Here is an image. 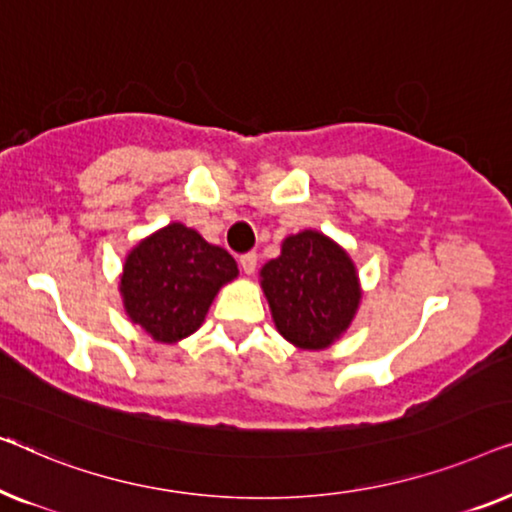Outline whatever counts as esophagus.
I'll return each instance as SVG.
<instances>
[{
	"label": "esophagus",
	"mask_w": 512,
	"mask_h": 512,
	"mask_svg": "<svg viewBox=\"0 0 512 512\" xmlns=\"http://www.w3.org/2000/svg\"><path fill=\"white\" fill-rule=\"evenodd\" d=\"M239 264H241V269L246 271V273H255V269H257V253H243L239 257Z\"/></svg>",
	"instance_id": "obj_1"
}]
</instances>
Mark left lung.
Here are the masks:
<instances>
[{"instance_id":"1","label":"left lung","mask_w":512,"mask_h":512,"mask_svg":"<svg viewBox=\"0 0 512 512\" xmlns=\"http://www.w3.org/2000/svg\"><path fill=\"white\" fill-rule=\"evenodd\" d=\"M262 287L278 331L304 350L341 336L362 297L350 257L318 232L285 239L280 257L264 264Z\"/></svg>"}]
</instances>
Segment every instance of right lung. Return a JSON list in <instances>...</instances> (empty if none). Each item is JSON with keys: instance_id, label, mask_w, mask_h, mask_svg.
I'll return each mask as SVG.
<instances>
[{"instance_id": "obj_1", "label": "right lung", "mask_w": 512, "mask_h": 512, "mask_svg": "<svg viewBox=\"0 0 512 512\" xmlns=\"http://www.w3.org/2000/svg\"><path fill=\"white\" fill-rule=\"evenodd\" d=\"M236 273L227 250L174 222L129 253L120 292L134 325L155 341L174 343L199 329L213 297Z\"/></svg>"}]
</instances>
